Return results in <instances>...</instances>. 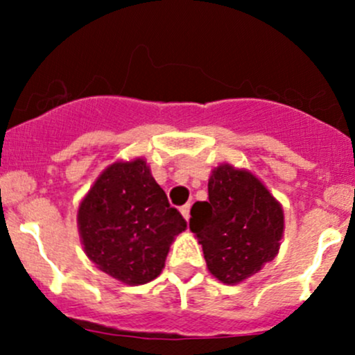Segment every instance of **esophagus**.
<instances>
[{
	"label": "esophagus",
	"mask_w": 355,
	"mask_h": 355,
	"mask_svg": "<svg viewBox=\"0 0 355 355\" xmlns=\"http://www.w3.org/2000/svg\"><path fill=\"white\" fill-rule=\"evenodd\" d=\"M180 213L182 216L189 221V218H191V204H184V206L180 207Z\"/></svg>",
	"instance_id": "obj_1"
}]
</instances>
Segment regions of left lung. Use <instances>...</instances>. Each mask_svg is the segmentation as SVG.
Here are the masks:
<instances>
[{
    "instance_id": "1",
    "label": "left lung",
    "mask_w": 355,
    "mask_h": 355,
    "mask_svg": "<svg viewBox=\"0 0 355 355\" xmlns=\"http://www.w3.org/2000/svg\"><path fill=\"white\" fill-rule=\"evenodd\" d=\"M189 227L202 245L209 273L221 284L237 285L277 257L284 207L252 171L221 163L207 180V200L192 206Z\"/></svg>"
}]
</instances>
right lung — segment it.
<instances>
[{
    "instance_id": "obj_1",
    "label": "right lung",
    "mask_w": 355,
    "mask_h": 355,
    "mask_svg": "<svg viewBox=\"0 0 355 355\" xmlns=\"http://www.w3.org/2000/svg\"><path fill=\"white\" fill-rule=\"evenodd\" d=\"M84 252L125 285H144L163 271L168 250L187 223L170 206L144 157L114 161L78 204Z\"/></svg>"
}]
</instances>
